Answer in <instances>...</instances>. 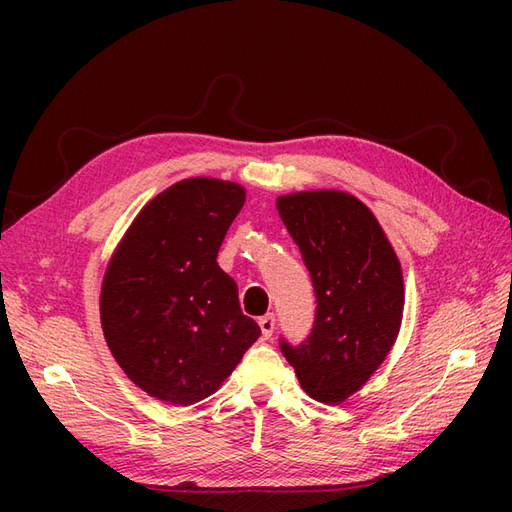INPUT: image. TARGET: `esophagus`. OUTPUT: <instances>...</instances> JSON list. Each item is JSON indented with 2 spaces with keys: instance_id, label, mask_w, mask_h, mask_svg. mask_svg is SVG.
<instances>
[{
  "instance_id": "1",
  "label": "esophagus",
  "mask_w": 512,
  "mask_h": 512,
  "mask_svg": "<svg viewBox=\"0 0 512 512\" xmlns=\"http://www.w3.org/2000/svg\"><path fill=\"white\" fill-rule=\"evenodd\" d=\"M258 324H260V333H262V337L269 339V337L273 335V329H275V316H273V314L262 316V318L258 320Z\"/></svg>"
}]
</instances>
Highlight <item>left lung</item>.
<instances>
[{"label":"left lung","instance_id":"8db88e82","mask_svg":"<svg viewBox=\"0 0 512 512\" xmlns=\"http://www.w3.org/2000/svg\"><path fill=\"white\" fill-rule=\"evenodd\" d=\"M316 292V320L305 342H280L301 389L342 404L391 352L404 314V275L376 215L339 190L277 198Z\"/></svg>","mask_w":512,"mask_h":512}]
</instances>
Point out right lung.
<instances>
[{"label": "right lung", "mask_w": 512, "mask_h": 512, "mask_svg": "<svg viewBox=\"0 0 512 512\" xmlns=\"http://www.w3.org/2000/svg\"><path fill=\"white\" fill-rule=\"evenodd\" d=\"M243 203L245 190L232 181L170 185L136 215L106 267V344L126 376L164 404L213 395L260 337L215 260Z\"/></svg>", "instance_id": "obj_1"}]
</instances>
